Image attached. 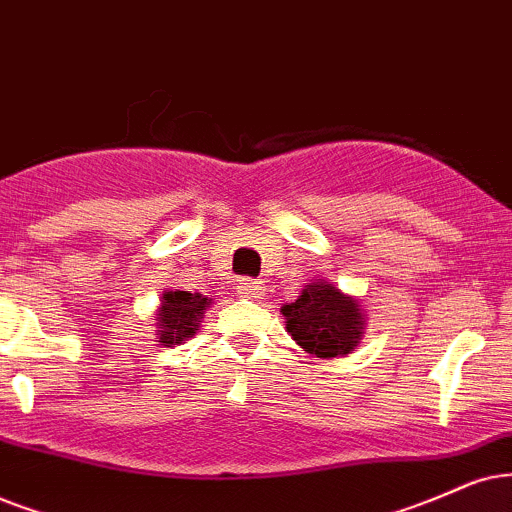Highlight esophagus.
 Segmentation results:
<instances>
[{
    "instance_id": "obj_1",
    "label": "esophagus",
    "mask_w": 512,
    "mask_h": 512,
    "mask_svg": "<svg viewBox=\"0 0 512 512\" xmlns=\"http://www.w3.org/2000/svg\"><path fill=\"white\" fill-rule=\"evenodd\" d=\"M236 290L241 297H260L264 293V283L255 281V278H243L236 286Z\"/></svg>"
}]
</instances>
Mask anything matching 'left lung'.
<instances>
[{
    "label": "left lung",
    "mask_w": 512,
    "mask_h": 512,
    "mask_svg": "<svg viewBox=\"0 0 512 512\" xmlns=\"http://www.w3.org/2000/svg\"><path fill=\"white\" fill-rule=\"evenodd\" d=\"M281 314L286 316V331L297 345L319 359L354 352L366 319L354 297L340 293L323 278L304 286L295 302L283 304Z\"/></svg>",
    "instance_id": "8db88e82"
}]
</instances>
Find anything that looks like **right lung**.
<instances>
[{"mask_svg": "<svg viewBox=\"0 0 512 512\" xmlns=\"http://www.w3.org/2000/svg\"><path fill=\"white\" fill-rule=\"evenodd\" d=\"M208 307L210 300L205 295L189 293V290H167L160 300L158 316H155L160 328L158 342L172 347L181 345L186 338H193Z\"/></svg>", "mask_w": 512, "mask_h": 512, "instance_id": "right-lung-1", "label": "right lung"}]
</instances>
